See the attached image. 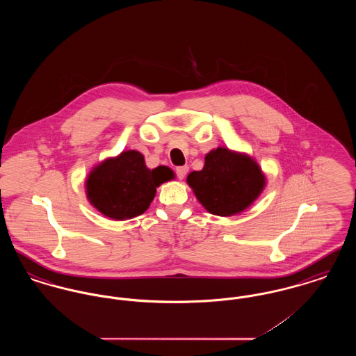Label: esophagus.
<instances>
[{
  "mask_svg": "<svg viewBox=\"0 0 356 356\" xmlns=\"http://www.w3.org/2000/svg\"><path fill=\"white\" fill-rule=\"evenodd\" d=\"M188 170H189V167H188V165L177 167V168H176V175H177V177H179L180 180H183V179L186 177V175L188 173Z\"/></svg>",
  "mask_w": 356,
  "mask_h": 356,
  "instance_id": "34e87169",
  "label": "esophagus"
}]
</instances>
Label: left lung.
Wrapping results in <instances>:
<instances>
[{
  "label": "left lung",
  "instance_id": "left-lung-1",
  "mask_svg": "<svg viewBox=\"0 0 356 356\" xmlns=\"http://www.w3.org/2000/svg\"><path fill=\"white\" fill-rule=\"evenodd\" d=\"M186 183L209 213L232 216L260 196L266 176L248 154L219 147L207 153L203 170L191 172Z\"/></svg>",
  "mask_w": 356,
  "mask_h": 356
}]
</instances>
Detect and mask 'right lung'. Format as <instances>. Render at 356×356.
I'll list each match as a JSON object with an SVG mask.
<instances>
[{
	"instance_id": "right-lung-1",
	"label": "right lung",
	"mask_w": 356,
	"mask_h": 356,
	"mask_svg": "<svg viewBox=\"0 0 356 356\" xmlns=\"http://www.w3.org/2000/svg\"><path fill=\"white\" fill-rule=\"evenodd\" d=\"M173 177L168 167L149 170L141 153L125 151L90 170L85 181L86 197L104 216L128 220L144 213L154 199L156 188Z\"/></svg>"
}]
</instances>
